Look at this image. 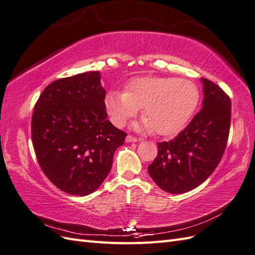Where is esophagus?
I'll use <instances>...</instances> for the list:
<instances>
[{
	"label": "esophagus",
	"mask_w": 255,
	"mask_h": 255,
	"mask_svg": "<svg viewBox=\"0 0 255 255\" xmlns=\"http://www.w3.org/2000/svg\"><path fill=\"white\" fill-rule=\"evenodd\" d=\"M139 139H137L135 137H132V135L128 134L126 137V142H137Z\"/></svg>",
	"instance_id": "obj_1"
}]
</instances>
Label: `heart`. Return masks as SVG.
Listing matches in <instances>:
<instances>
[{
	"mask_svg": "<svg viewBox=\"0 0 255 255\" xmlns=\"http://www.w3.org/2000/svg\"><path fill=\"white\" fill-rule=\"evenodd\" d=\"M199 101V88L190 80L147 76L130 80L125 92L110 91L104 103L111 121L118 127L142 109V128L171 135L185 127Z\"/></svg>",
	"mask_w": 255,
	"mask_h": 255,
	"instance_id": "heart-1",
	"label": "heart"
}]
</instances>
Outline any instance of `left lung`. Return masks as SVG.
Returning <instances> with one entry per match:
<instances>
[{
    "label": "left lung",
    "mask_w": 255,
    "mask_h": 255,
    "mask_svg": "<svg viewBox=\"0 0 255 255\" xmlns=\"http://www.w3.org/2000/svg\"><path fill=\"white\" fill-rule=\"evenodd\" d=\"M201 81L202 110L173 140L158 142L157 156L147 167L153 181L173 194L190 191L208 179L226 149L232 102L214 82Z\"/></svg>",
    "instance_id": "1"
}]
</instances>
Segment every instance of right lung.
Returning a JSON list of instances; mask_svg holds the SVG:
<instances>
[{"label":"right lung","instance_id":"1","mask_svg":"<svg viewBox=\"0 0 255 255\" xmlns=\"http://www.w3.org/2000/svg\"><path fill=\"white\" fill-rule=\"evenodd\" d=\"M99 72L53 81L41 93L31 120L38 163L49 180L73 195L94 192L109 175L127 133L108 120Z\"/></svg>","mask_w":255,"mask_h":255}]
</instances>
